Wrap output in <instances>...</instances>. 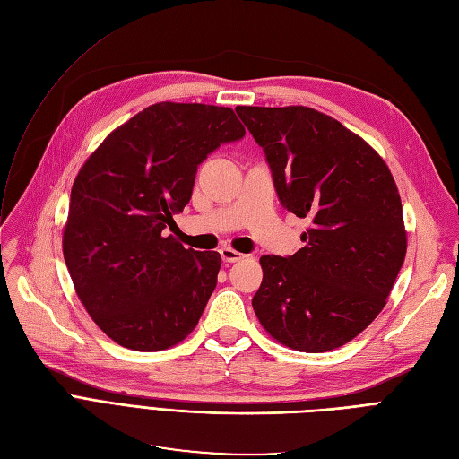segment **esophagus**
I'll use <instances>...</instances> for the list:
<instances>
[{
  "mask_svg": "<svg viewBox=\"0 0 459 459\" xmlns=\"http://www.w3.org/2000/svg\"><path fill=\"white\" fill-rule=\"evenodd\" d=\"M220 256H221V260H224L226 264H233V262H239V260L243 258V255H241V253H238V251H233V248H230V247H224V248H220Z\"/></svg>",
  "mask_w": 459,
  "mask_h": 459,
  "instance_id": "34e87169",
  "label": "esophagus"
}]
</instances>
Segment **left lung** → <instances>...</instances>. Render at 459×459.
Segmentation results:
<instances>
[{
	"label": "left lung",
	"instance_id": "obj_1",
	"mask_svg": "<svg viewBox=\"0 0 459 459\" xmlns=\"http://www.w3.org/2000/svg\"><path fill=\"white\" fill-rule=\"evenodd\" d=\"M272 170L277 199L310 220L293 256L264 255L253 308L300 352H327L383 310L406 258L391 170L362 137L308 107H235Z\"/></svg>",
	"mask_w": 459,
	"mask_h": 459
}]
</instances>
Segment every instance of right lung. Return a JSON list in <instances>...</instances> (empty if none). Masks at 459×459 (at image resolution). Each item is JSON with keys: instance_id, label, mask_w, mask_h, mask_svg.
Instances as JSON below:
<instances>
[{"instance_id": "add662e5", "label": "right lung", "mask_w": 459, "mask_h": 459, "mask_svg": "<svg viewBox=\"0 0 459 459\" xmlns=\"http://www.w3.org/2000/svg\"><path fill=\"white\" fill-rule=\"evenodd\" d=\"M243 135L228 107L157 103L108 134L80 169L63 255L82 304L120 346L164 351L199 324L221 258L166 230H176L199 164Z\"/></svg>"}]
</instances>
